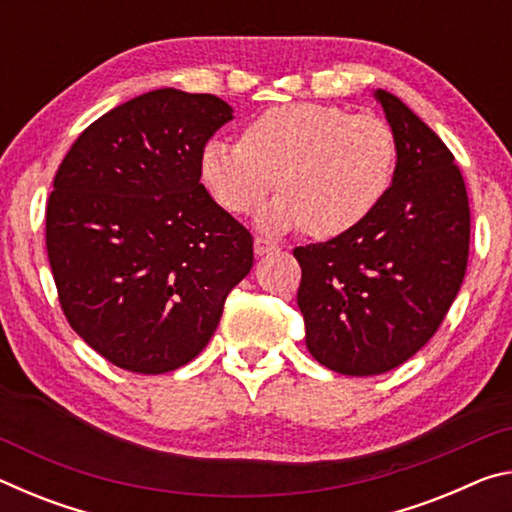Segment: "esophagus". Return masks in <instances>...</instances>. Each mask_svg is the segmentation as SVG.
<instances>
[{"mask_svg":"<svg viewBox=\"0 0 512 512\" xmlns=\"http://www.w3.org/2000/svg\"><path fill=\"white\" fill-rule=\"evenodd\" d=\"M277 246L273 244V241H268L264 237H255V255L257 257H264V255H271L275 253Z\"/></svg>","mask_w":512,"mask_h":512,"instance_id":"obj_1","label":"esophagus"}]
</instances>
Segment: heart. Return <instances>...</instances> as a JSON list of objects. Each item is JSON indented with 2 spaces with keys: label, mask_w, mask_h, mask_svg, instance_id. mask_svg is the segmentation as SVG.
<instances>
[{
  "label": "heart",
  "mask_w": 512,
  "mask_h": 512,
  "mask_svg": "<svg viewBox=\"0 0 512 512\" xmlns=\"http://www.w3.org/2000/svg\"><path fill=\"white\" fill-rule=\"evenodd\" d=\"M393 131L375 115H354L332 103H284L259 112L239 142L210 140L198 171L225 212L259 214L268 232L307 228L311 237L348 235L370 219L395 176Z\"/></svg>",
  "instance_id": "1"
}]
</instances>
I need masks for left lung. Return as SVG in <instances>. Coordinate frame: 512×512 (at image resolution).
Here are the masks:
<instances>
[{"instance_id":"left-lung-1","label":"left lung","mask_w":512,"mask_h":512,"mask_svg":"<svg viewBox=\"0 0 512 512\" xmlns=\"http://www.w3.org/2000/svg\"><path fill=\"white\" fill-rule=\"evenodd\" d=\"M375 99L397 146L391 189L348 235L293 250L307 350L350 377L393 370L436 334L470 250V205L454 155L395 94L375 90Z\"/></svg>"}]
</instances>
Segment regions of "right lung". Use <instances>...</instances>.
<instances>
[{"instance_id":"add662e5","label":"right lung","mask_w":512,"mask_h":512,"mask_svg":"<svg viewBox=\"0 0 512 512\" xmlns=\"http://www.w3.org/2000/svg\"><path fill=\"white\" fill-rule=\"evenodd\" d=\"M232 108L162 88L79 135L47 203L58 300L117 368L162 375L210 343L228 293L253 268V237L201 185V149Z\"/></svg>"}]
</instances>
